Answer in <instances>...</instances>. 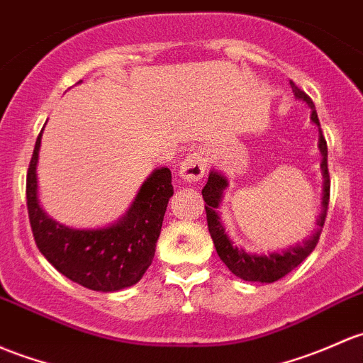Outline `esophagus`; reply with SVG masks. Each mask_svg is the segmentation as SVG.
I'll use <instances>...</instances> for the list:
<instances>
[{
    "label": "esophagus",
    "instance_id": "34e87169",
    "mask_svg": "<svg viewBox=\"0 0 363 363\" xmlns=\"http://www.w3.org/2000/svg\"><path fill=\"white\" fill-rule=\"evenodd\" d=\"M205 155L203 151H191L188 156H186L184 162L181 163V169H179V174L184 179L186 182H196L203 177L205 174Z\"/></svg>",
    "mask_w": 363,
    "mask_h": 363
}]
</instances>
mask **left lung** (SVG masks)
<instances>
[{"mask_svg": "<svg viewBox=\"0 0 363 363\" xmlns=\"http://www.w3.org/2000/svg\"><path fill=\"white\" fill-rule=\"evenodd\" d=\"M294 97L297 101L304 102L308 108L311 109V121L318 127V150L322 155V177H323V189H322V211H320L318 219H316V230L303 240L301 243L287 247L284 250L268 252V254H255V252H247L242 247L233 245V240L228 236L224 224L220 220L217 208L220 207V201L224 198V189L230 186L226 175L223 172L212 169L208 174V181L205 188L201 189L205 200V211H207V223L208 231L216 245L217 255L220 261L228 266V269L235 274V277L242 278L245 281H259V284H273V281L280 280L287 273H291L294 268L301 264L308 255L315 250L316 243H318L320 233H322L323 223L327 217V208H329V196H330V179H329V167H327V143L323 137L322 128H320L318 114H316L315 104L303 90L297 89L291 82Z\"/></svg>", "mask_w": 363, "mask_h": 363, "instance_id": "obj_1", "label": "left lung"}]
</instances>
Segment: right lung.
Instances as JSON below:
<instances>
[{
	"instance_id": "obj_1",
	"label": "right lung",
	"mask_w": 363,
	"mask_h": 363,
	"mask_svg": "<svg viewBox=\"0 0 363 363\" xmlns=\"http://www.w3.org/2000/svg\"><path fill=\"white\" fill-rule=\"evenodd\" d=\"M40 132L28 170V212L34 242L53 268L90 291L116 292L135 285L150 268L170 196L167 167L151 172L125 216L104 228L79 230L52 219L38 198Z\"/></svg>"
}]
</instances>
